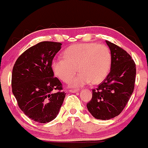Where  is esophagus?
I'll use <instances>...</instances> for the list:
<instances>
[{
    "label": "esophagus",
    "instance_id": "1",
    "mask_svg": "<svg viewBox=\"0 0 148 148\" xmlns=\"http://www.w3.org/2000/svg\"><path fill=\"white\" fill-rule=\"evenodd\" d=\"M78 91V90H70V92H72V93H75V92H77Z\"/></svg>",
    "mask_w": 148,
    "mask_h": 148
}]
</instances>
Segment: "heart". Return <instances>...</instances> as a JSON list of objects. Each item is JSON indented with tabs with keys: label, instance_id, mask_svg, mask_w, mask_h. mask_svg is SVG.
Here are the masks:
<instances>
[{
	"label": "heart",
	"instance_id": "b5f03b06",
	"mask_svg": "<svg viewBox=\"0 0 148 148\" xmlns=\"http://www.w3.org/2000/svg\"><path fill=\"white\" fill-rule=\"evenodd\" d=\"M64 58L53 59L51 68L53 73L64 82H68L76 72L80 73L70 80L72 87H79L86 84H98L107 78L112 65V54L104 44L95 43L76 44L63 52Z\"/></svg>",
	"mask_w": 148,
	"mask_h": 148
}]
</instances>
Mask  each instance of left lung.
I'll return each instance as SVG.
<instances>
[{
	"mask_svg": "<svg viewBox=\"0 0 148 148\" xmlns=\"http://www.w3.org/2000/svg\"><path fill=\"white\" fill-rule=\"evenodd\" d=\"M112 54L110 72L96 90L87 108L94 118L108 120L122 112L134 90L135 62L125 49L106 40Z\"/></svg>",
	"mask_w": 148,
	"mask_h": 148,
	"instance_id": "8db88e82",
	"label": "left lung"
}]
</instances>
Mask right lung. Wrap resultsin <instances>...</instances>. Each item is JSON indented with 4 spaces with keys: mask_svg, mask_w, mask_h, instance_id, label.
<instances>
[{
    "mask_svg": "<svg viewBox=\"0 0 148 148\" xmlns=\"http://www.w3.org/2000/svg\"><path fill=\"white\" fill-rule=\"evenodd\" d=\"M61 45L52 41L38 43L22 53L13 66V95L26 116L38 123L56 119L66 95L51 68Z\"/></svg>",
    "mask_w": 148,
    "mask_h": 148,
    "instance_id": "1",
    "label": "right lung"
}]
</instances>
